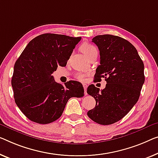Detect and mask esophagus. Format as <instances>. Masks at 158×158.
Here are the masks:
<instances>
[{
  "instance_id": "obj_1",
  "label": "esophagus",
  "mask_w": 158,
  "mask_h": 158,
  "mask_svg": "<svg viewBox=\"0 0 158 158\" xmlns=\"http://www.w3.org/2000/svg\"><path fill=\"white\" fill-rule=\"evenodd\" d=\"M87 84H83V87L84 89V94L86 96L87 95V92H86V89H87Z\"/></svg>"
}]
</instances>
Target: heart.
<instances>
[{
	"instance_id": "heart-1",
	"label": "heart",
	"mask_w": 158,
	"mask_h": 158,
	"mask_svg": "<svg viewBox=\"0 0 158 158\" xmlns=\"http://www.w3.org/2000/svg\"><path fill=\"white\" fill-rule=\"evenodd\" d=\"M80 49L83 52L87 58H89L95 54H98V49L94 44L89 43H84L80 47ZM88 76V74L86 73H78L76 75V78L79 81H83L85 80L86 77Z\"/></svg>"
}]
</instances>
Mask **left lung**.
Instances as JSON below:
<instances>
[{
	"mask_svg": "<svg viewBox=\"0 0 158 158\" xmlns=\"http://www.w3.org/2000/svg\"><path fill=\"white\" fill-rule=\"evenodd\" d=\"M100 53V65L94 79L106 81L103 90L94 84L87 94L95 98L96 106L87 115L96 123L110 125L120 121L137 103L145 81L144 64L130 42L112 35L92 39Z\"/></svg>",
	"mask_w": 158,
	"mask_h": 158,
	"instance_id": "1",
	"label": "left lung"
}]
</instances>
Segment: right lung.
Here are the masks:
<instances>
[{"label": "right lung", "mask_w": 158, "mask_h": 158, "mask_svg": "<svg viewBox=\"0 0 158 158\" xmlns=\"http://www.w3.org/2000/svg\"><path fill=\"white\" fill-rule=\"evenodd\" d=\"M81 37L46 33L27 44L14 65L11 80L18 107L30 121L40 124L55 121L68 100L84 96L82 84L69 81L56 83L52 74L65 67Z\"/></svg>", "instance_id": "obj_1"}]
</instances>
